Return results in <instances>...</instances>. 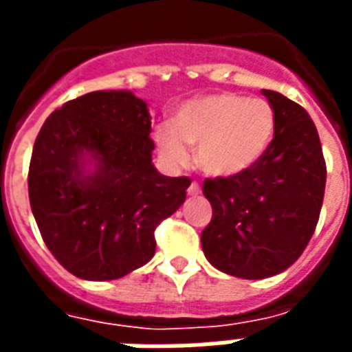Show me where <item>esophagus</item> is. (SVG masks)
<instances>
[{"mask_svg": "<svg viewBox=\"0 0 352 352\" xmlns=\"http://www.w3.org/2000/svg\"><path fill=\"white\" fill-rule=\"evenodd\" d=\"M198 194H201V188H199V184L192 183L190 186H188V196H198Z\"/></svg>", "mask_w": 352, "mask_h": 352, "instance_id": "34e87169", "label": "esophagus"}]
</instances>
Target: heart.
<instances>
[{
    "instance_id": "heart-1",
    "label": "heart",
    "mask_w": 352,
    "mask_h": 352,
    "mask_svg": "<svg viewBox=\"0 0 352 352\" xmlns=\"http://www.w3.org/2000/svg\"><path fill=\"white\" fill-rule=\"evenodd\" d=\"M275 133V111L262 98L207 94L179 105L171 126L154 128L158 154L169 168H184L188 151L213 179H230L251 169L264 156Z\"/></svg>"
}]
</instances>
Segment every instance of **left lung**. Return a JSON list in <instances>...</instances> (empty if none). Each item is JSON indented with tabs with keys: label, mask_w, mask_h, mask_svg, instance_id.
Returning a JSON list of instances; mask_svg holds the SVG:
<instances>
[{
	"label": "left lung",
	"mask_w": 352,
	"mask_h": 352,
	"mask_svg": "<svg viewBox=\"0 0 352 352\" xmlns=\"http://www.w3.org/2000/svg\"><path fill=\"white\" fill-rule=\"evenodd\" d=\"M275 111V133L251 169L206 179L213 219L201 232L206 258L241 279H265L300 258L318 222L326 164L307 111L283 94L262 90Z\"/></svg>",
	"instance_id": "obj_1"
}]
</instances>
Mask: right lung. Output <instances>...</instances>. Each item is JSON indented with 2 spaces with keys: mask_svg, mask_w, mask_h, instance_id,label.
Segmentation results:
<instances>
[{
  "mask_svg": "<svg viewBox=\"0 0 352 352\" xmlns=\"http://www.w3.org/2000/svg\"><path fill=\"white\" fill-rule=\"evenodd\" d=\"M146 101L98 90L64 103L35 139L28 192L45 245L75 277L120 279L154 256V230L186 199L162 175Z\"/></svg>",
  "mask_w": 352,
  "mask_h": 352,
  "instance_id": "right-lung-1",
  "label": "right lung"
}]
</instances>
